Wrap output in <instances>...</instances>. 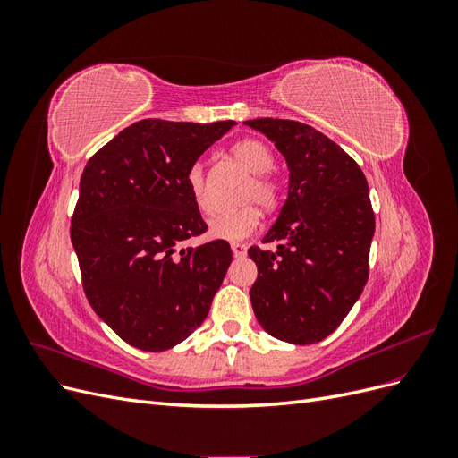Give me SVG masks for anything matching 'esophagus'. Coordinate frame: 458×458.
Returning a JSON list of instances; mask_svg holds the SVG:
<instances>
[{"label": "esophagus", "instance_id": "1", "mask_svg": "<svg viewBox=\"0 0 458 458\" xmlns=\"http://www.w3.org/2000/svg\"><path fill=\"white\" fill-rule=\"evenodd\" d=\"M231 250H233L234 258H244L246 256V244L234 242V244H231Z\"/></svg>", "mask_w": 458, "mask_h": 458}]
</instances>
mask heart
<instances>
[{
	"label": "heart",
	"instance_id": "obj_1",
	"mask_svg": "<svg viewBox=\"0 0 458 458\" xmlns=\"http://www.w3.org/2000/svg\"><path fill=\"white\" fill-rule=\"evenodd\" d=\"M234 160H237L244 170L254 174L252 182L248 183L244 191V202H256L266 210L276 206L281 199V187L275 182L267 172L273 168V155L271 150L258 140H242L237 141L231 148ZM187 187L191 192L192 202L197 204L202 214L212 212V200L210 192L206 187V175L202 164H192L187 172ZM256 204H244L242 208L234 212L221 214L214 217L208 225L210 237L219 241H242L248 234H252L258 227L259 212Z\"/></svg>",
	"mask_w": 458,
	"mask_h": 458
}]
</instances>
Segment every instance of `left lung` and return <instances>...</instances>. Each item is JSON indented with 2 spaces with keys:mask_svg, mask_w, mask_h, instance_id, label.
<instances>
[{
  "mask_svg": "<svg viewBox=\"0 0 458 458\" xmlns=\"http://www.w3.org/2000/svg\"><path fill=\"white\" fill-rule=\"evenodd\" d=\"M275 143L288 165V197L263 242L248 250L258 279V323L276 340L306 345L335 332L369 279L374 212L357 162L306 123L246 120Z\"/></svg>",
  "mask_w": 458,
  "mask_h": 458,
  "instance_id": "1",
  "label": "left lung"
}]
</instances>
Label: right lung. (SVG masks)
Wrapping results in <instances>:
<instances>
[{
  "instance_id": "right-lung-1",
  "label": "right lung",
  "mask_w": 458,
  "mask_h": 458,
  "mask_svg": "<svg viewBox=\"0 0 458 458\" xmlns=\"http://www.w3.org/2000/svg\"><path fill=\"white\" fill-rule=\"evenodd\" d=\"M234 126L147 118L86 164L71 239L93 311L130 345L164 352L195 332L231 266L225 241L182 248L206 231L187 172Z\"/></svg>"
}]
</instances>
